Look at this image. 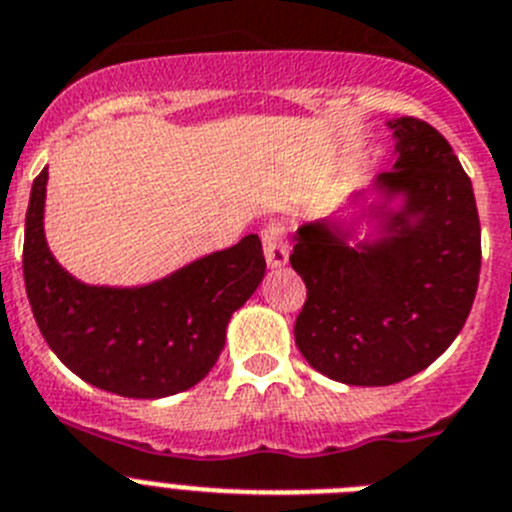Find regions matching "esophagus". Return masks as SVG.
<instances>
[{"instance_id":"34e87169","label":"esophagus","mask_w":512,"mask_h":512,"mask_svg":"<svg viewBox=\"0 0 512 512\" xmlns=\"http://www.w3.org/2000/svg\"><path fill=\"white\" fill-rule=\"evenodd\" d=\"M262 247H265V260L270 267L288 262V237H285L283 224L273 222L262 229Z\"/></svg>"}]
</instances>
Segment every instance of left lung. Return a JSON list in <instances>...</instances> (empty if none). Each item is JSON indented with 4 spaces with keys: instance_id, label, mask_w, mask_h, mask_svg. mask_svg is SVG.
Masks as SVG:
<instances>
[{
    "instance_id": "1",
    "label": "left lung",
    "mask_w": 512,
    "mask_h": 512,
    "mask_svg": "<svg viewBox=\"0 0 512 512\" xmlns=\"http://www.w3.org/2000/svg\"><path fill=\"white\" fill-rule=\"evenodd\" d=\"M390 127L398 163L380 183L405 193L390 237L354 250L329 224L308 222L290 252L306 283L298 349L321 375L362 388L393 385L444 354L472 311L482 265L472 181L446 137L418 117Z\"/></svg>"
}]
</instances>
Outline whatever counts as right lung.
<instances>
[{
	"mask_svg": "<svg viewBox=\"0 0 512 512\" xmlns=\"http://www.w3.org/2000/svg\"><path fill=\"white\" fill-rule=\"evenodd\" d=\"M48 168L32 183L22 273L32 316L55 357L81 380L124 398L193 388L219 359L227 324L265 275L257 234L135 290L78 283L43 237Z\"/></svg>",
	"mask_w": 512,
	"mask_h": 512,
	"instance_id": "obj_1",
	"label": "right lung"
}]
</instances>
